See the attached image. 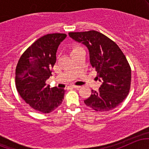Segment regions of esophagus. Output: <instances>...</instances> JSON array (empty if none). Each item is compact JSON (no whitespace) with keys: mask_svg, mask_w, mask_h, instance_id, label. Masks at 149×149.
<instances>
[{"mask_svg":"<svg viewBox=\"0 0 149 149\" xmlns=\"http://www.w3.org/2000/svg\"><path fill=\"white\" fill-rule=\"evenodd\" d=\"M71 88H80V86H78V85H71Z\"/></svg>","mask_w":149,"mask_h":149,"instance_id":"esophagus-1","label":"esophagus"}]
</instances>
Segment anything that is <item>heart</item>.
Masks as SVG:
<instances>
[{"label": "heart", "instance_id": "1", "mask_svg": "<svg viewBox=\"0 0 149 149\" xmlns=\"http://www.w3.org/2000/svg\"><path fill=\"white\" fill-rule=\"evenodd\" d=\"M80 47H79V46H76V47H73V49H72V51H71V52H73V51L76 50V49H78V48H80Z\"/></svg>", "mask_w": 149, "mask_h": 149}]
</instances>
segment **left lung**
Segmentation results:
<instances>
[{
    "mask_svg": "<svg viewBox=\"0 0 149 149\" xmlns=\"http://www.w3.org/2000/svg\"><path fill=\"white\" fill-rule=\"evenodd\" d=\"M73 40L87 46L92 66L97 72L102 84L98 91L84 100L93 110L106 112L122 103L129 94L131 85V68L125 56L111 39L97 31L70 32Z\"/></svg>",
    "mask_w": 149,
    "mask_h": 149,
    "instance_id": "obj_1",
    "label": "left lung"
}]
</instances>
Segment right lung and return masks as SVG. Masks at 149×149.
I'll use <instances>...</instances> for the list:
<instances>
[{
  "instance_id": "obj_1",
  "label": "right lung",
  "mask_w": 149,
  "mask_h": 149,
  "mask_svg": "<svg viewBox=\"0 0 149 149\" xmlns=\"http://www.w3.org/2000/svg\"><path fill=\"white\" fill-rule=\"evenodd\" d=\"M66 37V33H50L38 38L22 54L15 70L19 95L34 110L43 113L55 110L64 100L66 90L49 88L46 80L52 76L58 46Z\"/></svg>"
}]
</instances>
